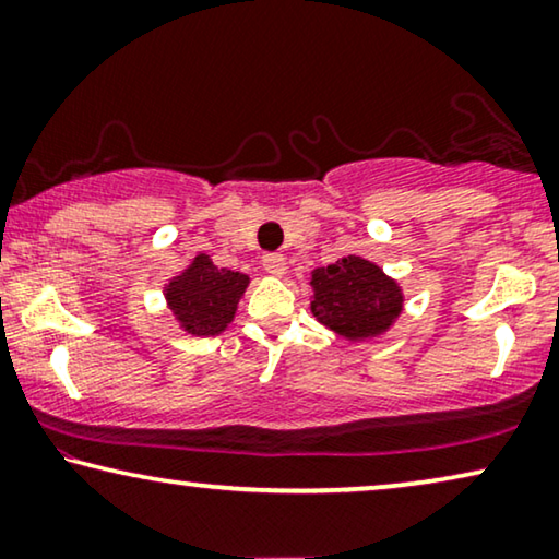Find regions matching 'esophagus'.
Listing matches in <instances>:
<instances>
[{
  "label": "esophagus",
  "mask_w": 559,
  "mask_h": 559,
  "mask_svg": "<svg viewBox=\"0 0 559 559\" xmlns=\"http://www.w3.org/2000/svg\"><path fill=\"white\" fill-rule=\"evenodd\" d=\"M263 269L273 273V276H281L286 271V258L281 253H263Z\"/></svg>",
  "instance_id": "esophagus-1"
}]
</instances>
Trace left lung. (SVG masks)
Here are the masks:
<instances>
[{
  "label": "left lung",
  "instance_id": "obj_1",
  "mask_svg": "<svg viewBox=\"0 0 559 559\" xmlns=\"http://www.w3.org/2000/svg\"><path fill=\"white\" fill-rule=\"evenodd\" d=\"M311 311L338 336L369 338L391 326L402 311L396 283L364 258L346 255L313 271Z\"/></svg>",
  "mask_w": 559,
  "mask_h": 559
}]
</instances>
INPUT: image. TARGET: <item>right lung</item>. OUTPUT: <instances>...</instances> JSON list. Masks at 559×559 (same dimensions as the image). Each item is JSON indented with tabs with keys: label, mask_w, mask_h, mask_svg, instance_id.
Listing matches in <instances>:
<instances>
[{
	"label": "right lung",
	"mask_w": 559,
	"mask_h": 559,
	"mask_svg": "<svg viewBox=\"0 0 559 559\" xmlns=\"http://www.w3.org/2000/svg\"><path fill=\"white\" fill-rule=\"evenodd\" d=\"M246 286L248 276L243 273L221 271L211 258L198 255L182 276L170 281L168 304L182 326L195 336H215L233 321Z\"/></svg>",
	"instance_id": "add662e5"
}]
</instances>
